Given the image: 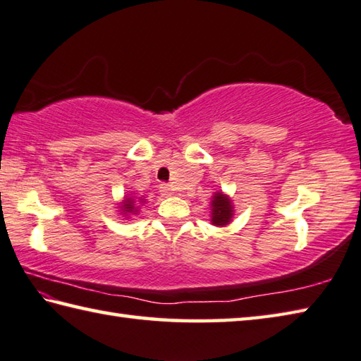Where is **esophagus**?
I'll list each match as a JSON object with an SVG mask.
<instances>
[{
  "mask_svg": "<svg viewBox=\"0 0 361 361\" xmlns=\"http://www.w3.org/2000/svg\"><path fill=\"white\" fill-rule=\"evenodd\" d=\"M159 190H161V194L162 195H164V197H169V195H172L173 192H172V188L171 186H169V185H161L159 186Z\"/></svg>",
  "mask_w": 361,
  "mask_h": 361,
  "instance_id": "34e87169",
  "label": "esophagus"
}]
</instances>
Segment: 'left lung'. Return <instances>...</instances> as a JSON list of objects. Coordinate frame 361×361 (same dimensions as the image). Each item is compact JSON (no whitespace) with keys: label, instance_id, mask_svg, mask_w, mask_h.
<instances>
[{"label":"left lung","instance_id":"obj_1","mask_svg":"<svg viewBox=\"0 0 361 361\" xmlns=\"http://www.w3.org/2000/svg\"><path fill=\"white\" fill-rule=\"evenodd\" d=\"M233 216V209L227 195L217 192L213 200V217L211 221L216 225H227Z\"/></svg>","mask_w":361,"mask_h":361}]
</instances>
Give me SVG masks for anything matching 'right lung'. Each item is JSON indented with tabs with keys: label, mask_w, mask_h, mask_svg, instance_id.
Segmentation results:
<instances>
[{
	"label": "right lung",
	"mask_w": 361,
	"mask_h": 361,
	"mask_svg": "<svg viewBox=\"0 0 361 361\" xmlns=\"http://www.w3.org/2000/svg\"><path fill=\"white\" fill-rule=\"evenodd\" d=\"M123 209H125V211H131V209H134V200L131 199V197H130V199H126V200H125V203H123Z\"/></svg>",
	"instance_id": "add662e5"
}]
</instances>
